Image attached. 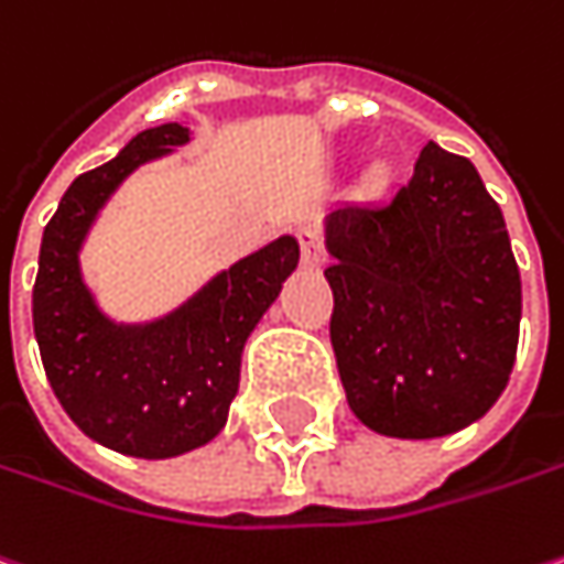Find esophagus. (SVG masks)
I'll return each mask as SVG.
<instances>
[{
	"instance_id": "esophagus-1",
	"label": "esophagus",
	"mask_w": 564,
	"mask_h": 564,
	"mask_svg": "<svg viewBox=\"0 0 564 564\" xmlns=\"http://www.w3.org/2000/svg\"><path fill=\"white\" fill-rule=\"evenodd\" d=\"M296 242H300V256H303V264L308 268H322L325 264V242H322V234L315 227H300L296 230Z\"/></svg>"
}]
</instances>
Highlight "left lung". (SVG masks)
Returning a JSON list of instances; mask_svg holds the SVG:
<instances>
[{
	"instance_id": "1",
	"label": "left lung",
	"mask_w": 564,
	"mask_h": 564,
	"mask_svg": "<svg viewBox=\"0 0 564 564\" xmlns=\"http://www.w3.org/2000/svg\"><path fill=\"white\" fill-rule=\"evenodd\" d=\"M330 347L347 404L394 438L470 426L508 384L521 274L502 208L435 141L384 202L328 217Z\"/></svg>"
}]
</instances>
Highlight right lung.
I'll use <instances>...</instances> for the list:
<instances>
[{
  "label": "right lung",
  "instance_id": "add662e5",
  "mask_svg": "<svg viewBox=\"0 0 564 564\" xmlns=\"http://www.w3.org/2000/svg\"><path fill=\"white\" fill-rule=\"evenodd\" d=\"M188 141L166 122L119 158L87 170L50 217L34 281V334L53 394L94 442L132 457H173L208 445L239 388V359L264 308L300 261L293 236L224 271L170 318L122 328L94 306L78 271L87 227L138 163Z\"/></svg>",
  "mask_w": 564,
  "mask_h": 564
}]
</instances>
